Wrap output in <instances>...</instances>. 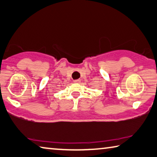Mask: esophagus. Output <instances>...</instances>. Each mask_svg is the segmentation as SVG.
Wrapping results in <instances>:
<instances>
[{"label": "esophagus", "instance_id": "esophagus-1", "mask_svg": "<svg viewBox=\"0 0 157 157\" xmlns=\"http://www.w3.org/2000/svg\"><path fill=\"white\" fill-rule=\"evenodd\" d=\"M74 83H79L81 82V80H80V79H77V80H74Z\"/></svg>", "mask_w": 157, "mask_h": 157}]
</instances>
